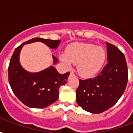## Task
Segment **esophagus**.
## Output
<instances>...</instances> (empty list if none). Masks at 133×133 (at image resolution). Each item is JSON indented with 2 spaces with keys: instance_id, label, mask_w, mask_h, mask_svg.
Returning a JSON list of instances; mask_svg holds the SVG:
<instances>
[{
  "instance_id": "1",
  "label": "esophagus",
  "mask_w": 133,
  "mask_h": 133,
  "mask_svg": "<svg viewBox=\"0 0 133 133\" xmlns=\"http://www.w3.org/2000/svg\"><path fill=\"white\" fill-rule=\"evenodd\" d=\"M70 76H75V73H74L73 72H70Z\"/></svg>"
}]
</instances>
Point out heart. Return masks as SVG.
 I'll use <instances>...</instances> for the list:
<instances>
[{
  "mask_svg": "<svg viewBox=\"0 0 133 133\" xmlns=\"http://www.w3.org/2000/svg\"><path fill=\"white\" fill-rule=\"evenodd\" d=\"M106 53L101 47L90 43H77L69 47L66 55L61 56V61L68 67L78 64V72L83 76L90 77L101 69L105 61Z\"/></svg>",
  "mask_w": 133,
  "mask_h": 133,
  "instance_id": "b5f03b06",
  "label": "heart"
}]
</instances>
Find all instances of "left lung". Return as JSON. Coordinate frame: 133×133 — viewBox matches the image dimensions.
Listing matches in <instances>:
<instances>
[{"mask_svg":"<svg viewBox=\"0 0 133 133\" xmlns=\"http://www.w3.org/2000/svg\"><path fill=\"white\" fill-rule=\"evenodd\" d=\"M108 63L96 77L79 79L76 101L82 108L101 113L114 105L125 92L128 80L125 55L114 45L106 43Z\"/></svg>","mask_w":133,"mask_h":133,"instance_id":"left-lung-1","label":"left lung"}]
</instances>
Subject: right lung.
I'll return each instance as SVG.
<instances>
[{
  "label": "right lung",
  "mask_w": 133,
  "mask_h": 133,
  "mask_svg": "<svg viewBox=\"0 0 133 133\" xmlns=\"http://www.w3.org/2000/svg\"><path fill=\"white\" fill-rule=\"evenodd\" d=\"M41 41L51 48H56L60 40L34 38L17 47L10 58L8 66V81L13 93L28 107L44 108L58 100L59 88L66 83L70 72L61 75L53 66L39 72L32 73L25 70L19 61V55L25 44ZM54 63L58 58L52 55Z\"/></svg>",
  "instance_id": "obj_1"
}]
</instances>
